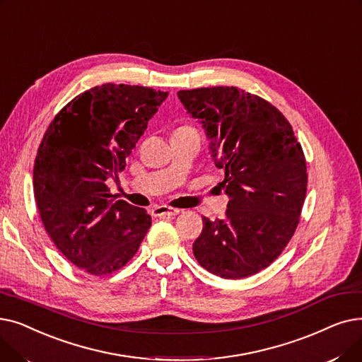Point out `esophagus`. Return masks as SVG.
<instances>
[{"label": "esophagus", "instance_id": "esophagus-1", "mask_svg": "<svg viewBox=\"0 0 362 362\" xmlns=\"http://www.w3.org/2000/svg\"><path fill=\"white\" fill-rule=\"evenodd\" d=\"M181 211L180 209H174V208H168V206H154L151 209V215L153 216H177Z\"/></svg>", "mask_w": 362, "mask_h": 362}]
</instances>
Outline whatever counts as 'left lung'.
<instances>
[{
    "label": "left lung",
    "mask_w": 362,
    "mask_h": 362,
    "mask_svg": "<svg viewBox=\"0 0 362 362\" xmlns=\"http://www.w3.org/2000/svg\"><path fill=\"white\" fill-rule=\"evenodd\" d=\"M223 169L227 216H203L197 262L221 279H245L277 259L293 235L306 196V162L288 120L264 98L235 87L178 91Z\"/></svg>",
    "instance_id": "obj_1"
}]
</instances>
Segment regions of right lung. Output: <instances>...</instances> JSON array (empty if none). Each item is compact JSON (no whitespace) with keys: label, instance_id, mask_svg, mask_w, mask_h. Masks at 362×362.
<instances>
[{"label":"right lung","instance_id":"right-lung-1","mask_svg":"<svg viewBox=\"0 0 362 362\" xmlns=\"http://www.w3.org/2000/svg\"><path fill=\"white\" fill-rule=\"evenodd\" d=\"M168 93L105 83L75 97L49 124L33 166L45 231L78 268L106 275L136 253L151 226L143 208L113 203L107 180L127 165Z\"/></svg>","mask_w":362,"mask_h":362}]
</instances>
